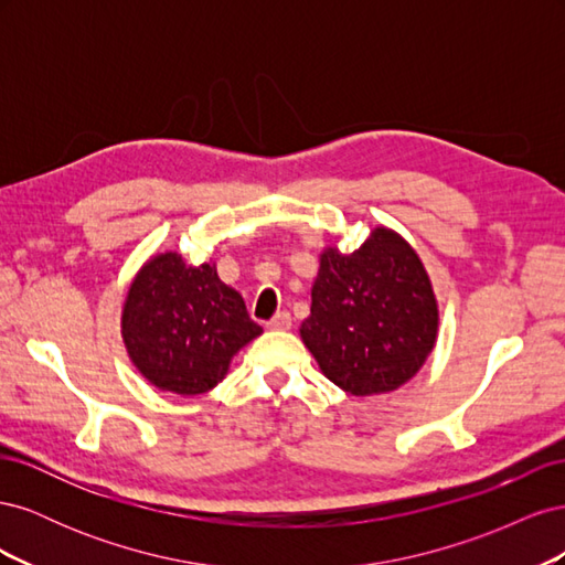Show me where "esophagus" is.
<instances>
[{
	"label": "esophagus",
	"instance_id": "obj_1",
	"mask_svg": "<svg viewBox=\"0 0 565 565\" xmlns=\"http://www.w3.org/2000/svg\"><path fill=\"white\" fill-rule=\"evenodd\" d=\"M266 324H268V330H289L292 328V316H289L287 311H280L273 316Z\"/></svg>",
	"mask_w": 565,
	"mask_h": 565
}]
</instances>
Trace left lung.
<instances>
[{"mask_svg": "<svg viewBox=\"0 0 565 565\" xmlns=\"http://www.w3.org/2000/svg\"><path fill=\"white\" fill-rule=\"evenodd\" d=\"M299 334L324 377L351 396L413 380L438 337V303L417 252L384 226L351 254L322 249Z\"/></svg>", "mask_w": 565, "mask_h": 565, "instance_id": "left-lung-1", "label": "left lung"}]
</instances>
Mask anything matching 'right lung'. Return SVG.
<instances>
[{
    "label": "right lung",
    "instance_id": "right-lung-1",
    "mask_svg": "<svg viewBox=\"0 0 565 565\" xmlns=\"http://www.w3.org/2000/svg\"><path fill=\"white\" fill-rule=\"evenodd\" d=\"M262 334L243 297L214 264H185L177 252L150 256L122 309L131 363L162 391L198 396L226 377L231 358Z\"/></svg>",
    "mask_w": 565,
    "mask_h": 565
}]
</instances>
